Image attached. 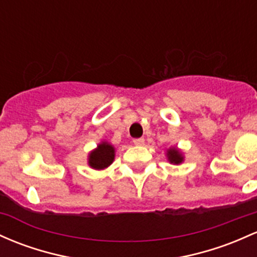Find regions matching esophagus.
<instances>
[{
  "mask_svg": "<svg viewBox=\"0 0 257 257\" xmlns=\"http://www.w3.org/2000/svg\"><path fill=\"white\" fill-rule=\"evenodd\" d=\"M133 143L135 144V145L142 146V145H144V144H145V139H144V138H139V139H134Z\"/></svg>",
  "mask_w": 257,
  "mask_h": 257,
  "instance_id": "1",
  "label": "esophagus"
}]
</instances>
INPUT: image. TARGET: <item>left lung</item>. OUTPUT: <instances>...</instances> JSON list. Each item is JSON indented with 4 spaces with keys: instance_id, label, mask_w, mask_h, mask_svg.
Returning a JSON list of instances; mask_svg holds the SVG:
<instances>
[{
    "instance_id": "8db88e82",
    "label": "left lung",
    "mask_w": 257,
    "mask_h": 257,
    "mask_svg": "<svg viewBox=\"0 0 257 257\" xmlns=\"http://www.w3.org/2000/svg\"><path fill=\"white\" fill-rule=\"evenodd\" d=\"M167 159L173 165H179L184 161V157H183V154L178 150L177 148H170L167 150Z\"/></svg>"
}]
</instances>
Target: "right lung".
Returning a JSON list of instances; mask_svg holds the SVG:
<instances>
[{
	"label": "right lung",
	"mask_w": 257,
	"mask_h": 257,
	"mask_svg": "<svg viewBox=\"0 0 257 257\" xmlns=\"http://www.w3.org/2000/svg\"><path fill=\"white\" fill-rule=\"evenodd\" d=\"M115 150L111 144L102 142L97 145L95 150H92L87 157V163L94 170H105L114 161Z\"/></svg>",
	"instance_id": "right-lung-1"
}]
</instances>
